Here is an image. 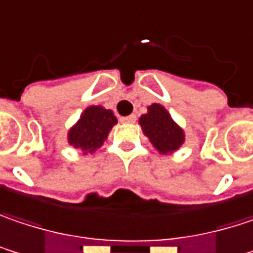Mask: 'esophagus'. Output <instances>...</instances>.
Instances as JSON below:
<instances>
[{
  "mask_svg": "<svg viewBox=\"0 0 253 253\" xmlns=\"http://www.w3.org/2000/svg\"><path fill=\"white\" fill-rule=\"evenodd\" d=\"M120 122L122 123H127V125L134 123L136 122V116L134 114H130V116H126V117H120Z\"/></svg>",
  "mask_w": 253,
  "mask_h": 253,
  "instance_id": "obj_1",
  "label": "esophagus"
}]
</instances>
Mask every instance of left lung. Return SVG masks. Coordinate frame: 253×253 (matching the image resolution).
Wrapping results in <instances>:
<instances>
[{
	"mask_svg": "<svg viewBox=\"0 0 253 253\" xmlns=\"http://www.w3.org/2000/svg\"><path fill=\"white\" fill-rule=\"evenodd\" d=\"M139 125L143 134L160 155H171L185 143V130L171 119L166 107L159 103L147 106V113L141 114Z\"/></svg>",
	"mask_w": 253,
	"mask_h": 253,
	"instance_id": "8db88e82",
	"label": "left lung"
}]
</instances>
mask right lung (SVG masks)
Returning a JSON list of instances; mask_svg holds the SVG:
<instances>
[{"label": "right lung", "mask_w": 253, "mask_h": 253, "mask_svg": "<svg viewBox=\"0 0 253 253\" xmlns=\"http://www.w3.org/2000/svg\"><path fill=\"white\" fill-rule=\"evenodd\" d=\"M114 125H117V119L112 110L103 106H88L70 127L68 144L80 150L82 155H93L107 140Z\"/></svg>", "instance_id": "1"}]
</instances>
